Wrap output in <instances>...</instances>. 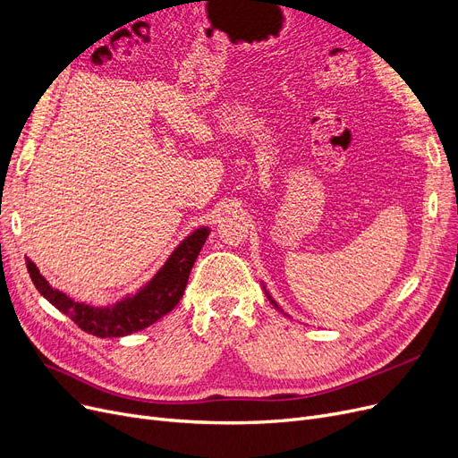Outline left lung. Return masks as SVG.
<instances>
[{
	"instance_id": "8db88e82",
	"label": "left lung",
	"mask_w": 458,
	"mask_h": 458,
	"mask_svg": "<svg viewBox=\"0 0 458 458\" xmlns=\"http://www.w3.org/2000/svg\"><path fill=\"white\" fill-rule=\"evenodd\" d=\"M263 289H265V294H267V298H268V300H270V303H272V306H274V308H276V310H277V311H281V313H283V310H281V308H279V306H277V301H276V300H274V298H272V296H270V293H268V291H267V287H265V285H263ZM287 317H289V315H287Z\"/></svg>"
}]
</instances>
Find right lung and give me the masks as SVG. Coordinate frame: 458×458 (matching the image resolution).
Masks as SVG:
<instances>
[{
    "label": "right lung",
    "instance_id": "right-lung-1",
    "mask_svg": "<svg viewBox=\"0 0 458 458\" xmlns=\"http://www.w3.org/2000/svg\"><path fill=\"white\" fill-rule=\"evenodd\" d=\"M208 234V227L195 229L136 294H128L115 303H110V306H89V303L76 301L64 293L50 287V283L42 277L37 265L31 263L30 259H26V267L37 291L54 308L74 320L83 332L102 339L123 337L147 328V326L155 324L164 315L173 311L184 294L191 267Z\"/></svg>",
    "mask_w": 458,
    "mask_h": 458
}]
</instances>
